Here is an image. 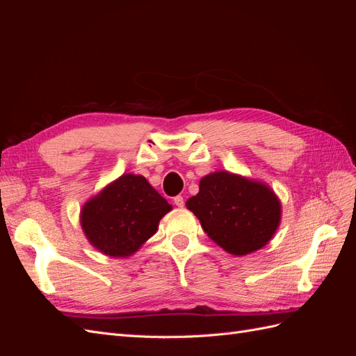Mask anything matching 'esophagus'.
<instances>
[{
    "label": "esophagus",
    "mask_w": 356,
    "mask_h": 356,
    "mask_svg": "<svg viewBox=\"0 0 356 356\" xmlns=\"http://www.w3.org/2000/svg\"><path fill=\"white\" fill-rule=\"evenodd\" d=\"M174 203L177 204V207L182 208V207H184V197H182V196H175L174 197Z\"/></svg>",
    "instance_id": "34e87169"
}]
</instances>
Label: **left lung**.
Masks as SVG:
<instances>
[{"instance_id":"left-lung-1","label":"left lung","mask_w":356,"mask_h":356,"mask_svg":"<svg viewBox=\"0 0 356 356\" xmlns=\"http://www.w3.org/2000/svg\"><path fill=\"white\" fill-rule=\"evenodd\" d=\"M186 204L204 233L233 255L260 250L281 221V204L270 188L224 170L203 177Z\"/></svg>"}]
</instances>
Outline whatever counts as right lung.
<instances>
[{"label":"right lung","instance_id":"add662e5","mask_svg":"<svg viewBox=\"0 0 356 356\" xmlns=\"http://www.w3.org/2000/svg\"><path fill=\"white\" fill-rule=\"evenodd\" d=\"M170 209L144 177L126 174L84 204L81 225L101 252L127 257L152 238Z\"/></svg>","mask_w":356,"mask_h":356}]
</instances>
